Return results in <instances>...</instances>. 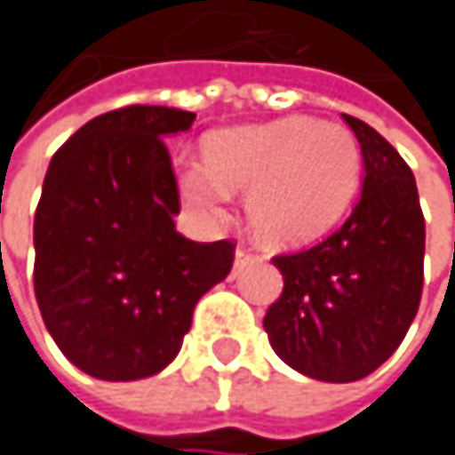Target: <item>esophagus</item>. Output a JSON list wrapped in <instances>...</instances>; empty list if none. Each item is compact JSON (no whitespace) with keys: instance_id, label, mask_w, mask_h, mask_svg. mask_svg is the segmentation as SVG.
<instances>
[{"instance_id":"34e87169","label":"esophagus","mask_w":455,"mask_h":455,"mask_svg":"<svg viewBox=\"0 0 455 455\" xmlns=\"http://www.w3.org/2000/svg\"><path fill=\"white\" fill-rule=\"evenodd\" d=\"M252 258H255V252H252L250 247H236V268L244 266V263L252 260Z\"/></svg>"}]
</instances>
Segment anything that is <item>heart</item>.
<instances>
[{"label": "heart", "instance_id": "heart-1", "mask_svg": "<svg viewBox=\"0 0 455 455\" xmlns=\"http://www.w3.org/2000/svg\"><path fill=\"white\" fill-rule=\"evenodd\" d=\"M358 179L355 134L314 118L228 129L211 139L208 157H176V184L195 213L219 219L227 213L231 189L250 192L252 227L276 244L306 242L337 224Z\"/></svg>", "mask_w": 455, "mask_h": 455}]
</instances>
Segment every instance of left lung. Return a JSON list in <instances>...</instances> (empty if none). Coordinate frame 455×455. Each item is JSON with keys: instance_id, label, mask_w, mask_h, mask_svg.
<instances>
[{"instance_id": "8db88e82", "label": "left lung", "mask_w": 455, "mask_h": 455, "mask_svg": "<svg viewBox=\"0 0 455 455\" xmlns=\"http://www.w3.org/2000/svg\"><path fill=\"white\" fill-rule=\"evenodd\" d=\"M361 144L363 189L318 244L274 255L284 276L263 318L276 355L321 382H355L403 342L424 284V216L413 173L371 126L342 116Z\"/></svg>"}]
</instances>
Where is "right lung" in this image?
Returning <instances> with one entry per match:
<instances>
[{
    "label": "right lung",
    "mask_w": 455,
    "mask_h": 455,
    "mask_svg": "<svg viewBox=\"0 0 455 455\" xmlns=\"http://www.w3.org/2000/svg\"><path fill=\"white\" fill-rule=\"evenodd\" d=\"M192 121L173 108H118L49 163L34 216V292L57 347L97 379L165 369L197 300L231 271V239L192 242L173 224L181 205L165 137Z\"/></svg>",
    "instance_id": "1"
}]
</instances>
